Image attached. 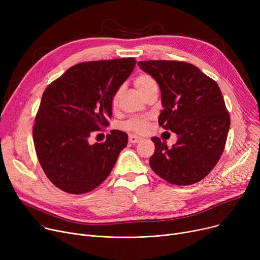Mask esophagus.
<instances>
[{"instance_id":"esophagus-1","label":"esophagus","mask_w":260,"mask_h":260,"mask_svg":"<svg viewBox=\"0 0 260 260\" xmlns=\"http://www.w3.org/2000/svg\"><path fill=\"white\" fill-rule=\"evenodd\" d=\"M129 142L133 143V144H136V143H139L140 141H142V138L141 137H138V136H134V135H131L129 138H128Z\"/></svg>"}]
</instances>
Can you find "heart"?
Here are the masks:
<instances>
[{"label": "heart", "mask_w": 260, "mask_h": 260, "mask_svg": "<svg viewBox=\"0 0 260 260\" xmlns=\"http://www.w3.org/2000/svg\"><path fill=\"white\" fill-rule=\"evenodd\" d=\"M135 85H136V87L138 88V90L141 92V94L143 95L148 89H151V88L157 86V83L151 76L143 74V75H140L135 79ZM118 95H119V92H117L115 94L114 100H113L114 103L117 102ZM124 127L126 129H129V131H134V132H137V133H143L148 127V122L145 118H136V119H132V120L127 121L124 124Z\"/></svg>", "instance_id": "heart-1"}]
</instances>
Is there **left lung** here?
I'll list each match as a JSON object with an SVG mask.
<instances>
[{
    "mask_svg": "<svg viewBox=\"0 0 260 260\" xmlns=\"http://www.w3.org/2000/svg\"><path fill=\"white\" fill-rule=\"evenodd\" d=\"M161 91L159 125L177 135L169 147L153 137L155 153L149 166L162 179L176 185L199 182L223 153L230 115L214 80L193 64L179 61H140Z\"/></svg>",
    "mask_w": 260,
    "mask_h": 260,
    "instance_id": "8db88e82",
    "label": "left lung"
}]
</instances>
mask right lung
<instances>
[{"mask_svg":"<svg viewBox=\"0 0 260 260\" xmlns=\"http://www.w3.org/2000/svg\"><path fill=\"white\" fill-rule=\"evenodd\" d=\"M134 58L72 66L45 89L32 137L47 178L70 194H85L111 174L126 133L113 129L103 143H89L93 132L108 126L116 92L134 71Z\"/></svg>","mask_w":260,"mask_h":260,"instance_id":"1","label":"right lung"}]
</instances>
